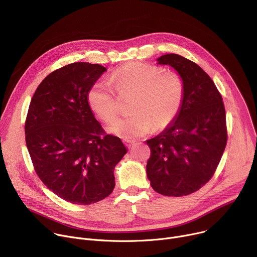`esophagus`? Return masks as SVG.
<instances>
[{"instance_id":"34e87169","label":"esophagus","mask_w":257,"mask_h":257,"mask_svg":"<svg viewBox=\"0 0 257 257\" xmlns=\"http://www.w3.org/2000/svg\"><path fill=\"white\" fill-rule=\"evenodd\" d=\"M124 143H125V145L127 146L128 149H131V148H133V146H134L135 141H132V140H125Z\"/></svg>"}]
</instances>
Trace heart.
Wrapping results in <instances>:
<instances>
[{
    "mask_svg": "<svg viewBox=\"0 0 257 257\" xmlns=\"http://www.w3.org/2000/svg\"><path fill=\"white\" fill-rule=\"evenodd\" d=\"M111 82L120 96L133 94L129 116L117 119L107 129L127 139L143 136L152 129L162 131L179 115L185 95V84L175 71L157 65L131 63L113 73ZM87 100L92 111L104 122L116 118L119 98L113 86L96 81L88 90Z\"/></svg>",
    "mask_w": 257,
    "mask_h": 257,
    "instance_id": "obj_1",
    "label": "heart"
}]
</instances>
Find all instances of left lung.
Listing matches in <instances>:
<instances>
[{
	"label": "left lung",
	"mask_w": 257,
	"mask_h": 257,
	"mask_svg": "<svg viewBox=\"0 0 257 257\" xmlns=\"http://www.w3.org/2000/svg\"><path fill=\"white\" fill-rule=\"evenodd\" d=\"M178 71L185 95L175 122L148 140L146 173L155 191L166 196L189 195L211 179L227 145L223 97L212 79L194 62L177 54L158 59Z\"/></svg>",
	"instance_id": "1"
}]
</instances>
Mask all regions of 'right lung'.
Wrapping results in <instances>:
<instances>
[{
	"label": "right lung",
	"instance_id": "obj_1",
	"mask_svg": "<svg viewBox=\"0 0 257 257\" xmlns=\"http://www.w3.org/2000/svg\"><path fill=\"white\" fill-rule=\"evenodd\" d=\"M106 69L76 62L53 71L36 88L25 120L35 173L62 199L95 203L115 188L114 169L127 153L94 118L87 93Z\"/></svg>",
	"mask_w": 257,
	"mask_h": 257
}]
</instances>
